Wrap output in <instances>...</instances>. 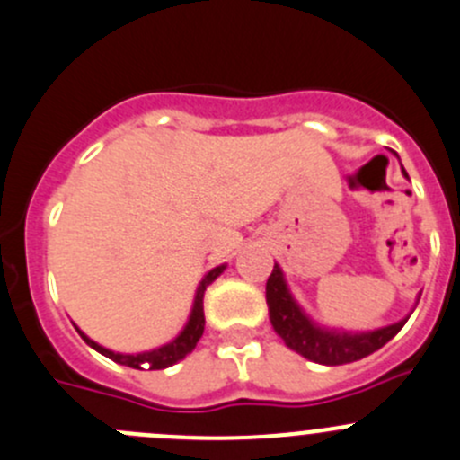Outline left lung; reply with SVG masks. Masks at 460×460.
Segmentation results:
<instances>
[{
	"label": "left lung",
	"mask_w": 460,
	"mask_h": 460,
	"mask_svg": "<svg viewBox=\"0 0 460 460\" xmlns=\"http://www.w3.org/2000/svg\"><path fill=\"white\" fill-rule=\"evenodd\" d=\"M404 177L407 171L402 168ZM267 307H270V321L274 325L276 334L285 341V346L296 350L305 359L323 367H339V364H350L358 359L368 358L371 353L380 350L386 341L395 337L407 323L409 316L400 319L398 323L385 325L367 332H349V330L323 328L316 321L303 312L296 298L292 296L285 280L283 270L274 262L270 279H267Z\"/></svg>",
	"instance_id": "8db88e82"
}]
</instances>
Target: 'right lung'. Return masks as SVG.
Wrapping results in <instances>:
<instances>
[{
	"mask_svg": "<svg viewBox=\"0 0 460 460\" xmlns=\"http://www.w3.org/2000/svg\"><path fill=\"white\" fill-rule=\"evenodd\" d=\"M225 270L226 265H217L204 276L202 283L198 285V292H195V301H193V307H190V314H189V321H186L184 330H181L172 341L164 343V346H159V349L144 350V353H114V350L105 349V346L96 343L93 339H89L78 325L75 323L74 325L87 346H92L93 350H98L101 355L110 358L111 362L123 364V367H130V368H139V371H144V368H148V371H162V368H168L172 367V364L180 362V359H184L186 355L193 353V349L198 346L199 337H202L204 332V292H207L208 285H211Z\"/></svg>",
	"mask_w": 460,
	"mask_h": 460,
	"instance_id": "1",
	"label": "right lung"
}]
</instances>
